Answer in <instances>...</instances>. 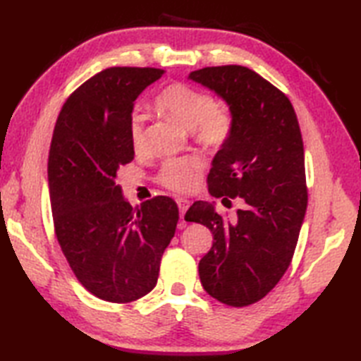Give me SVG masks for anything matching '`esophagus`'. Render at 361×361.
Masks as SVG:
<instances>
[{
    "label": "esophagus",
    "instance_id": "obj_1",
    "mask_svg": "<svg viewBox=\"0 0 361 361\" xmlns=\"http://www.w3.org/2000/svg\"><path fill=\"white\" fill-rule=\"evenodd\" d=\"M176 204H178V208H180V217H181V220H183V219H185V212L188 211L190 202L186 200V198H176Z\"/></svg>",
    "mask_w": 361,
    "mask_h": 361
}]
</instances>
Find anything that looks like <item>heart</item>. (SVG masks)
Returning <instances> with one entry per match:
<instances>
[{"label": "heart", "mask_w": 361, "mask_h": 361, "mask_svg": "<svg viewBox=\"0 0 361 361\" xmlns=\"http://www.w3.org/2000/svg\"><path fill=\"white\" fill-rule=\"evenodd\" d=\"M157 109L186 130H194L198 141L208 145H221L233 132V114L225 105L214 102L209 93L185 83L166 87L155 97ZM130 141L135 150L145 144V118L133 111L128 122ZM206 163L202 157L194 155L181 159H169L163 164L158 180L173 192L192 190L204 171Z\"/></svg>", "instance_id": "heart-1"}]
</instances>
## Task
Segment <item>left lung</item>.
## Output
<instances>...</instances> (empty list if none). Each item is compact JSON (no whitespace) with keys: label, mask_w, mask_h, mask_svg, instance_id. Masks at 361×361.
I'll use <instances>...</instances> for the list:
<instances>
[{"label":"left lung","mask_w":361,"mask_h":361,"mask_svg":"<svg viewBox=\"0 0 361 361\" xmlns=\"http://www.w3.org/2000/svg\"><path fill=\"white\" fill-rule=\"evenodd\" d=\"M189 79L229 105L233 132L212 161L208 186L217 198H242L245 208L228 220L195 202L185 220L214 235L198 264L206 293L247 307L276 287L296 248L307 209L301 128L290 99L247 66H208Z\"/></svg>","instance_id":"left-lung-1"}]
</instances>
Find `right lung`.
Segmentation results:
<instances>
[{
  "mask_svg": "<svg viewBox=\"0 0 361 361\" xmlns=\"http://www.w3.org/2000/svg\"><path fill=\"white\" fill-rule=\"evenodd\" d=\"M163 74L106 68L73 91L54 128L48 181L57 240L78 281L109 302H132L153 290L178 224L172 198L132 208L116 185L119 167L135 158L133 102Z\"/></svg>",
  "mask_w": 361,
  "mask_h": 361,
  "instance_id": "add662e5",
  "label": "right lung"
}]
</instances>
